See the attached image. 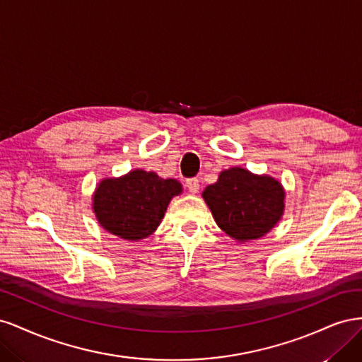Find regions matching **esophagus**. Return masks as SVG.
<instances>
[{"mask_svg":"<svg viewBox=\"0 0 362 362\" xmlns=\"http://www.w3.org/2000/svg\"><path fill=\"white\" fill-rule=\"evenodd\" d=\"M185 185H187V189L190 193H198L199 192V181L196 178H189L185 181Z\"/></svg>","mask_w":362,"mask_h":362,"instance_id":"esophagus-1","label":"esophagus"}]
</instances>
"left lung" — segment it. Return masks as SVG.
Returning <instances> with one entry per match:
<instances>
[{
  "label": "left lung",
  "mask_w": 362,
  "mask_h": 362,
  "mask_svg": "<svg viewBox=\"0 0 362 362\" xmlns=\"http://www.w3.org/2000/svg\"><path fill=\"white\" fill-rule=\"evenodd\" d=\"M218 228L237 242L267 234L284 211L282 185L267 175L231 168L202 193Z\"/></svg>",
  "instance_id": "8db88e82"
}]
</instances>
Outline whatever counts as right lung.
Segmentation results:
<instances>
[{"label": "right lung", "mask_w": 362, "mask_h": 362, "mask_svg": "<svg viewBox=\"0 0 362 362\" xmlns=\"http://www.w3.org/2000/svg\"><path fill=\"white\" fill-rule=\"evenodd\" d=\"M180 193L177 180H163L154 172L137 169L98 185L93 211L108 233L136 242L156 231L170 199Z\"/></svg>", "instance_id": "right-lung-1"}]
</instances>
